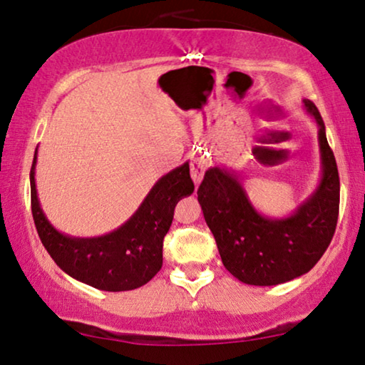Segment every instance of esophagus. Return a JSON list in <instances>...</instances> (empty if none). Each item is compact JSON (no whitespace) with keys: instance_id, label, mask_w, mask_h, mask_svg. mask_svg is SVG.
Masks as SVG:
<instances>
[{"instance_id":"esophagus-1","label":"esophagus","mask_w":365,"mask_h":365,"mask_svg":"<svg viewBox=\"0 0 365 365\" xmlns=\"http://www.w3.org/2000/svg\"><path fill=\"white\" fill-rule=\"evenodd\" d=\"M206 168H207V163H206V159L202 158V156H195L193 160H191V165H190L191 178H193V182H195L196 187L201 183L202 177H205Z\"/></svg>"}]
</instances>
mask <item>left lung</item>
<instances>
[{
  "instance_id": "1",
  "label": "left lung",
  "mask_w": 365,
  "mask_h": 365,
  "mask_svg": "<svg viewBox=\"0 0 365 365\" xmlns=\"http://www.w3.org/2000/svg\"><path fill=\"white\" fill-rule=\"evenodd\" d=\"M317 123L320 180L287 215H265L255 206L238 170L209 168L197 201L225 269L246 285H280L307 274L329 248L338 220L339 177L316 104L302 100Z\"/></svg>"
}]
</instances>
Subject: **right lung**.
I'll return each instance as SVG.
<instances>
[{"instance_id": "add662e5", "label": "right lung", "mask_w": 365, "mask_h": 365, "mask_svg": "<svg viewBox=\"0 0 365 365\" xmlns=\"http://www.w3.org/2000/svg\"><path fill=\"white\" fill-rule=\"evenodd\" d=\"M36 153L30 170L32 214L43 246L61 270L103 292H128L150 282L163 267V243L177 202L195 191L188 160L160 177L120 227L83 238L59 232L43 212L35 183Z\"/></svg>"}]
</instances>
